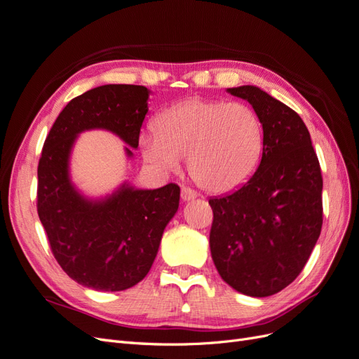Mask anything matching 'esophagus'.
<instances>
[{
    "label": "esophagus",
    "mask_w": 359,
    "mask_h": 359,
    "mask_svg": "<svg viewBox=\"0 0 359 359\" xmlns=\"http://www.w3.org/2000/svg\"><path fill=\"white\" fill-rule=\"evenodd\" d=\"M194 198H198V193L194 191L193 189H190V187H182L181 189V199L182 201H191Z\"/></svg>",
    "instance_id": "esophagus-1"
}]
</instances>
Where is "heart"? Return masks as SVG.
<instances>
[{
    "mask_svg": "<svg viewBox=\"0 0 359 359\" xmlns=\"http://www.w3.org/2000/svg\"><path fill=\"white\" fill-rule=\"evenodd\" d=\"M156 135L142 137L145 158L177 170L189 157L194 182L212 193L241 187L257 170L265 135L259 115L243 103L190 99L163 111Z\"/></svg>",
    "mask_w": 359,
    "mask_h": 359,
    "instance_id": "obj_1",
    "label": "heart"
}]
</instances>
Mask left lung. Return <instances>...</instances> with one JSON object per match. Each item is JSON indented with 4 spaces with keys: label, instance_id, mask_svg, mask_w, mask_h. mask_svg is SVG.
Instances as JSON below:
<instances>
[{
    "label": "left lung",
    "instance_id": "8db88e82",
    "mask_svg": "<svg viewBox=\"0 0 359 359\" xmlns=\"http://www.w3.org/2000/svg\"><path fill=\"white\" fill-rule=\"evenodd\" d=\"M253 106L265 145L243 187L210 199V247L222 278L248 297H269L295 280L323 222L322 173L301 116L257 86L227 90Z\"/></svg>",
    "mask_w": 359,
    "mask_h": 359
}]
</instances>
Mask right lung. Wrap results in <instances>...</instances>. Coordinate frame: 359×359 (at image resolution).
Here are the masks:
<instances>
[{
    "mask_svg": "<svg viewBox=\"0 0 359 359\" xmlns=\"http://www.w3.org/2000/svg\"><path fill=\"white\" fill-rule=\"evenodd\" d=\"M142 85H103L74 97L53 123L37 168V212L53 257L70 278L95 290L137 285L153 265L163 231L177 212V184L156 190L124 186L88 201L69 178V157L83 130L106 128L132 148L148 112ZM127 149V154L133 153Z\"/></svg>",
    "mask_w": 359,
    "mask_h": 359,
    "instance_id": "add662e5",
    "label": "right lung"
}]
</instances>
